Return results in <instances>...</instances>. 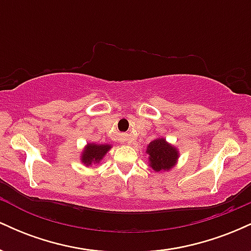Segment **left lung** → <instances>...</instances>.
Returning a JSON list of instances; mask_svg holds the SVG:
<instances>
[{"label":"left lung","instance_id":"left-lung-1","mask_svg":"<svg viewBox=\"0 0 251 251\" xmlns=\"http://www.w3.org/2000/svg\"><path fill=\"white\" fill-rule=\"evenodd\" d=\"M150 166L154 171H168L175 166L178 159V151L166 143L164 138H158L149 144L148 151Z\"/></svg>","mask_w":251,"mask_h":251}]
</instances>
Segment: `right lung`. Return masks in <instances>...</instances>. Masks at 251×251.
I'll return each mask as SVG.
<instances>
[{
  "label": "right lung",
  "mask_w": 251,
  "mask_h": 251,
  "mask_svg": "<svg viewBox=\"0 0 251 251\" xmlns=\"http://www.w3.org/2000/svg\"><path fill=\"white\" fill-rule=\"evenodd\" d=\"M111 149V145H99V144H87L86 149L83 150L81 155V162L86 166L91 165V164L99 163L102 159L103 155L107 153L108 150Z\"/></svg>",
  "instance_id": "1"
}]
</instances>
